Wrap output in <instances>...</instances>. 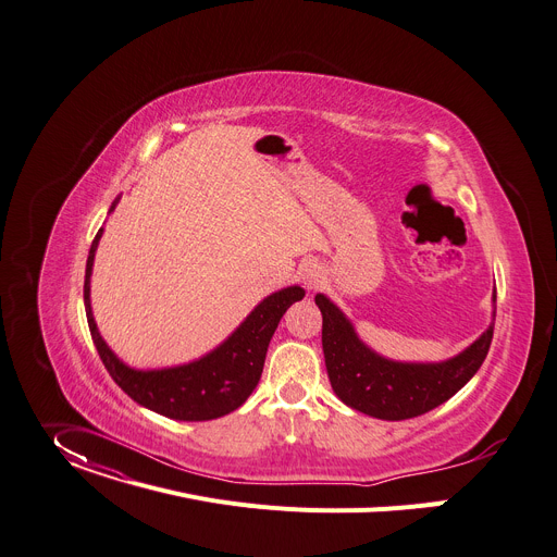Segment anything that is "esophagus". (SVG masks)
Here are the masks:
<instances>
[{"mask_svg":"<svg viewBox=\"0 0 557 557\" xmlns=\"http://www.w3.org/2000/svg\"><path fill=\"white\" fill-rule=\"evenodd\" d=\"M299 280H301V284H305L307 290H315V288H320L324 284L326 273H324V269L320 264L311 262V264H305V267L299 269Z\"/></svg>","mask_w":557,"mask_h":557,"instance_id":"obj_1","label":"esophagus"}]
</instances>
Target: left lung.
<instances>
[{"instance_id":"1","label":"left lung","mask_w":557,"mask_h":557,"mask_svg":"<svg viewBox=\"0 0 557 557\" xmlns=\"http://www.w3.org/2000/svg\"><path fill=\"white\" fill-rule=\"evenodd\" d=\"M322 311V348L335 395L364 416L377 420L418 418L458 393L482 367L495 324V293L491 324L458 356L442 362H399L380 356L324 293L315 295Z\"/></svg>"}]
</instances>
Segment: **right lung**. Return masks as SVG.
<instances>
[{"label": "right lung", "mask_w": 557, "mask_h": 557, "mask_svg": "<svg viewBox=\"0 0 557 557\" xmlns=\"http://www.w3.org/2000/svg\"><path fill=\"white\" fill-rule=\"evenodd\" d=\"M117 205L120 197H115L109 213ZM102 235L104 226L97 231L88 250L84 307L95 348L115 384L139 407L180 422L215 420L239 409L262 377L267 348L282 315L305 297V288L293 284L267 295L224 342L197 360L162 369H135L115 356V350L99 335L92 318L90 275Z\"/></svg>", "instance_id": "obj_1"}]
</instances>
